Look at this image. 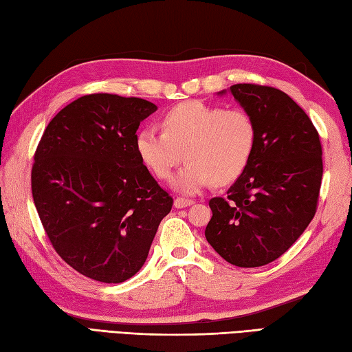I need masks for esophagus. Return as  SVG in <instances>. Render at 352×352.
Wrapping results in <instances>:
<instances>
[{
  "label": "esophagus",
  "instance_id": "obj_1",
  "mask_svg": "<svg viewBox=\"0 0 352 352\" xmlns=\"http://www.w3.org/2000/svg\"><path fill=\"white\" fill-rule=\"evenodd\" d=\"M194 203V200L191 199H185V197H176L175 199V208L181 209V208H186V206H191Z\"/></svg>",
  "mask_w": 352,
  "mask_h": 352
}]
</instances>
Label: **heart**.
Segmentation results:
<instances>
[{
    "mask_svg": "<svg viewBox=\"0 0 352 352\" xmlns=\"http://www.w3.org/2000/svg\"><path fill=\"white\" fill-rule=\"evenodd\" d=\"M257 143L254 117L244 108L184 102L164 114L162 131L147 126L137 134L140 158L153 175L166 181L185 158L173 179L181 192L194 194L203 186L228 185L244 171Z\"/></svg>",
    "mask_w": 352,
    "mask_h": 352,
    "instance_id": "obj_1",
    "label": "heart"
}]
</instances>
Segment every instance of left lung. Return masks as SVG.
I'll use <instances>...</instances> for the list:
<instances>
[{"label":"left lung","instance_id":"8db88e82","mask_svg":"<svg viewBox=\"0 0 352 352\" xmlns=\"http://www.w3.org/2000/svg\"><path fill=\"white\" fill-rule=\"evenodd\" d=\"M230 93L254 117L257 143L226 197L209 200L205 236L224 261L256 268L287 252L315 217L322 146L309 116L285 91L235 84Z\"/></svg>","mask_w":352,"mask_h":352}]
</instances>
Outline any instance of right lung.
<instances>
[{
  "instance_id": "1",
  "label": "right lung",
  "mask_w": 352,
  "mask_h": 352,
  "mask_svg": "<svg viewBox=\"0 0 352 352\" xmlns=\"http://www.w3.org/2000/svg\"><path fill=\"white\" fill-rule=\"evenodd\" d=\"M153 111L140 98L85 95L37 144L31 191L43 229L61 259L96 282L135 276L173 206L135 147L140 122Z\"/></svg>"
}]
</instances>
